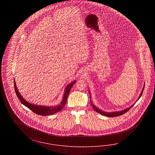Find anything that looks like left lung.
Wrapping results in <instances>:
<instances>
[{
  "instance_id": "left-lung-1",
  "label": "left lung",
  "mask_w": 155,
  "mask_h": 155,
  "mask_svg": "<svg viewBox=\"0 0 155 155\" xmlns=\"http://www.w3.org/2000/svg\"><path fill=\"white\" fill-rule=\"evenodd\" d=\"M145 86V85H144ZM143 89H144V87H143V88H142V91H141V93H140V95L139 96V97H138V99H137V101L140 98V96H142V93H143ZM89 96H90V98H91V93H90V92H89ZM91 106H92V107L94 108V109L96 111L97 113H100V114H101L102 115H103V116H106V117H117V116H121V115H122V114H124L127 111H128L133 106V105H132L131 106H130V107H128V108H127V109H125L124 110H123L121 111H113V112H106V111H102V110H101V109H99V108H97V107H96L92 102H91Z\"/></svg>"
}]
</instances>
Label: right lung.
Listing matches in <instances>:
<instances>
[{"label":"right lung","mask_w":155,"mask_h":155,"mask_svg":"<svg viewBox=\"0 0 155 155\" xmlns=\"http://www.w3.org/2000/svg\"><path fill=\"white\" fill-rule=\"evenodd\" d=\"M75 81H74L73 82H71L69 85H68L67 86L66 88L65 89L64 94L63 95V99H62L61 102L60 103L59 105H58L56 106H39V105H37V104L29 103L28 102L26 101L23 98V97H22V96L21 95V94L19 93L18 90L17 89V88L16 87V84H15V80H14V84H15V92L16 93V95L18 97V99L21 102V103L23 104L24 106H25L26 107H27L28 109H30L31 110H32L33 112H34L35 113H36L37 114L45 116H50V115H52V114H53L54 113H56L57 112L61 110L63 108V107L65 106V104L66 103L68 95L70 93L71 88L73 86Z\"/></svg>","instance_id":"1"}]
</instances>
